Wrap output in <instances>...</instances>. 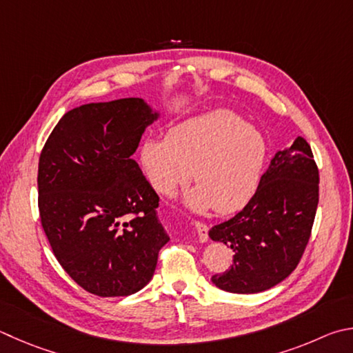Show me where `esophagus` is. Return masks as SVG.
Here are the masks:
<instances>
[{
    "label": "esophagus",
    "mask_w": 353,
    "mask_h": 353,
    "mask_svg": "<svg viewBox=\"0 0 353 353\" xmlns=\"http://www.w3.org/2000/svg\"><path fill=\"white\" fill-rule=\"evenodd\" d=\"M194 227L197 230V238L201 242L208 241V225L201 221H194Z\"/></svg>",
    "instance_id": "1"
}]
</instances>
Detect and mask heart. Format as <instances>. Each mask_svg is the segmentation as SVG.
Listing matches in <instances>:
<instances>
[{"instance_id": "obj_1", "label": "heart", "mask_w": 353, "mask_h": 353, "mask_svg": "<svg viewBox=\"0 0 353 353\" xmlns=\"http://www.w3.org/2000/svg\"><path fill=\"white\" fill-rule=\"evenodd\" d=\"M139 157L159 193L172 194L193 172L197 187L187 194L188 207H213L228 214L241 210L258 188L267 143L241 115L217 110L174 126L166 140H145Z\"/></svg>"}]
</instances>
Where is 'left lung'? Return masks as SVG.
<instances>
[{
	"instance_id": "8db88e82",
	"label": "left lung",
	"mask_w": 353,
	"mask_h": 353,
	"mask_svg": "<svg viewBox=\"0 0 353 353\" xmlns=\"http://www.w3.org/2000/svg\"><path fill=\"white\" fill-rule=\"evenodd\" d=\"M319 199V171L303 137L278 151L258 190L238 214L208 234L233 250V265L211 281L232 293H258L298 267L309 243Z\"/></svg>"
}]
</instances>
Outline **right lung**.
I'll return each instance as SVG.
<instances>
[{
  "label": "right lung",
  "instance_id": "add662e5",
  "mask_svg": "<svg viewBox=\"0 0 353 353\" xmlns=\"http://www.w3.org/2000/svg\"><path fill=\"white\" fill-rule=\"evenodd\" d=\"M156 117L142 99L83 105L63 115L38 160V210L55 258L101 298L143 288L170 241L159 196L131 159Z\"/></svg>",
  "mask_w": 353,
  "mask_h": 353
}]
</instances>
